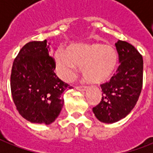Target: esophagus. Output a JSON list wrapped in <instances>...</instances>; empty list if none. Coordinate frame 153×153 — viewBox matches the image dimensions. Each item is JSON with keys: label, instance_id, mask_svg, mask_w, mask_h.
Instances as JSON below:
<instances>
[{"label": "esophagus", "instance_id": "1", "mask_svg": "<svg viewBox=\"0 0 153 153\" xmlns=\"http://www.w3.org/2000/svg\"><path fill=\"white\" fill-rule=\"evenodd\" d=\"M75 88H76V90H79V91H85V90L87 89V87H86V86H85V85H79V86H76Z\"/></svg>", "mask_w": 153, "mask_h": 153}]
</instances>
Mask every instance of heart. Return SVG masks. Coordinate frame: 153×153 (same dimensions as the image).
Returning <instances> with one entry per match:
<instances>
[{"mask_svg":"<svg viewBox=\"0 0 153 153\" xmlns=\"http://www.w3.org/2000/svg\"><path fill=\"white\" fill-rule=\"evenodd\" d=\"M117 53L114 47L102 43L72 44L67 51L59 50L54 54L56 71L61 79L72 80L77 66L91 83H101L111 76L117 64Z\"/></svg>","mask_w":153,"mask_h":153,"instance_id":"obj_1","label":"heart"}]
</instances>
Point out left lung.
<instances>
[{"label": "left lung", "mask_w": 153, "mask_h": 153, "mask_svg": "<svg viewBox=\"0 0 153 153\" xmlns=\"http://www.w3.org/2000/svg\"><path fill=\"white\" fill-rule=\"evenodd\" d=\"M120 65L109 82L100 85L102 99L93 108L95 117L104 123H115L125 118L137 102L142 88L143 59L127 42L116 43Z\"/></svg>", "instance_id": "1"}]
</instances>
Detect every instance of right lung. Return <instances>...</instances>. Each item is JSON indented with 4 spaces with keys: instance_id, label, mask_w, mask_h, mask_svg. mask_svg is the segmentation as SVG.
I'll use <instances>...</instances> for the list:
<instances>
[{
    "instance_id": "add662e5",
    "label": "right lung",
    "mask_w": 153,
    "mask_h": 153,
    "mask_svg": "<svg viewBox=\"0 0 153 153\" xmlns=\"http://www.w3.org/2000/svg\"><path fill=\"white\" fill-rule=\"evenodd\" d=\"M49 50L47 40L29 42L12 64V99L20 115L32 123L53 122L63 108L62 94L72 89L56 75Z\"/></svg>"
}]
</instances>
